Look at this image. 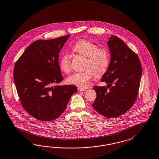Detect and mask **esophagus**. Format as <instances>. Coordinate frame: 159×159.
<instances>
[{
    "instance_id": "34e87169",
    "label": "esophagus",
    "mask_w": 159,
    "mask_h": 159,
    "mask_svg": "<svg viewBox=\"0 0 159 159\" xmlns=\"http://www.w3.org/2000/svg\"><path fill=\"white\" fill-rule=\"evenodd\" d=\"M79 91H84V90H86V88H77Z\"/></svg>"
}]
</instances>
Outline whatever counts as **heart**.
I'll use <instances>...</instances> for the list:
<instances>
[{
  "label": "heart",
  "instance_id": "heart-1",
  "mask_svg": "<svg viewBox=\"0 0 159 159\" xmlns=\"http://www.w3.org/2000/svg\"><path fill=\"white\" fill-rule=\"evenodd\" d=\"M73 50L83 57H86L84 64L85 71L75 73L68 77L66 82L80 88H87L94 76H102L108 69L109 64V54L108 50L98 48L94 43L86 39L77 41L72 48ZM60 68L62 71L69 73L71 70L70 56L65 53L60 60Z\"/></svg>",
  "mask_w": 159,
  "mask_h": 159
}]
</instances>
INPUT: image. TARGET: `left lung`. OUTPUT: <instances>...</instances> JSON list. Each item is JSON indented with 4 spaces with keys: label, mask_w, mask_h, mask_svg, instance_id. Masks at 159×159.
Listing matches in <instances>:
<instances>
[{
    "label": "left lung",
    "mask_w": 159,
    "mask_h": 159,
    "mask_svg": "<svg viewBox=\"0 0 159 159\" xmlns=\"http://www.w3.org/2000/svg\"><path fill=\"white\" fill-rule=\"evenodd\" d=\"M107 44L111 60L101 81L107 83L109 90L105 86L93 87L96 98L92 107L99 114L112 118L124 114L133 105L139 93L142 67L137 54L120 38L111 35Z\"/></svg>",
    "instance_id": "obj_1"
}]
</instances>
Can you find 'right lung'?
<instances>
[{
	"mask_svg": "<svg viewBox=\"0 0 159 159\" xmlns=\"http://www.w3.org/2000/svg\"><path fill=\"white\" fill-rule=\"evenodd\" d=\"M70 36L33 42L15 64L13 80L21 105L39 121L60 116L77 92L74 85L52 86L63 80L58 57Z\"/></svg>",
	"mask_w": 159,
	"mask_h": 159,
	"instance_id": "1",
	"label": "right lung"
}]
</instances>
